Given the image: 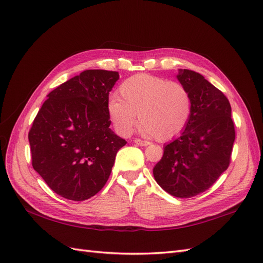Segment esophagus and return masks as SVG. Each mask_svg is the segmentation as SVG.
Wrapping results in <instances>:
<instances>
[{
    "mask_svg": "<svg viewBox=\"0 0 263 263\" xmlns=\"http://www.w3.org/2000/svg\"><path fill=\"white\" fill-rule=\"evenodd\" d=\"M134 142L138 146H141V147H145V146H148L149 145V141H146V140H141V139H138L136 138L134 140Z\"/></svg>",
    "mask_w": 263,
    "mask_h": 263,
    "instance_id": "1",
    "label": "esophagus"
}]
</instances>
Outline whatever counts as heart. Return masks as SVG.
<instances>
[{"mask_svg":"<svg viewBox=\"0 0 263 263\" xmlns=\"http://www.w3.org/2000/svg\"><path fill=\"white\" fill-rule=\"evenodd\" d=\"M119 97L108 100L107 112L116 130L128 136L137 121L146 136L158 140L177 137L185 128L192 112V98L176 81L146 73L133 76L119 85Z\"/></svg>","mask_w":263,"mask_h":263,"instance_id":"obj_1","label":"heart"}]
</instances>
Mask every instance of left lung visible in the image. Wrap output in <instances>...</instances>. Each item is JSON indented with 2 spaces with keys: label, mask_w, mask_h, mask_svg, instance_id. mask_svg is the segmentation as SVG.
<instances>
[{
  "label": "left lung",
  "mask_w": 263,
  "mask_h": 263,
  "mask_svg": "<svg viewBox=\"0 0 263 263\" xmlns=\"http://www.w3.org/2000/svg\"><path fill=\"white\" fill-rule=\"evenodd\" d=\"M192 98V112L180 136L163 148L154 177L165 192L180 197L209 190L230 163L235 141L232 107L224 93L192 70L177 76Z\"/></svg>",
  "instance_id": "8db88e82"
}]
</instances>
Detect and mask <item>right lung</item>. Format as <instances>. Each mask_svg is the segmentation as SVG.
Segmentation results:
<instances>
[{
    "label": "right lung",
    "instance_id": "1",
    "mask_svg": "<svg viewBox=\"0 0 263 263\" xmlns=\"http://www.w3.org/2000/svg\"><path fill=\"white\" fill-rule=\"evenodd\" d=\"M116 71L85 70L47 97L28 133L31 164L54 193L71 201L94 196L126 145L109 128L108 94Z\"/></svg>",
    "mask_w": 263,
    "mask_h": 263
}]
</instances>
